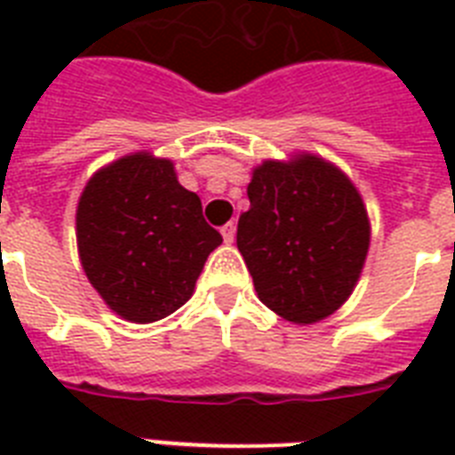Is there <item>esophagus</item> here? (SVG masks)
Masks as SVG:
<instances>
[{"label": "esophagus", "mask_w": 455, "mask_h": 455, "mask_svg": "<svg viewBox=\"0 0 455 455\" xmlns=\"http://www.w3.org/2000/svg\"><path fill=\"white\" fill-rule=\"evenodd\" d=\"M221 235H224V243H234V238H235L234 221H228V224H224V227H221Z\"/></svg>", "instance_id": "esophagus-1"}]
</instances>
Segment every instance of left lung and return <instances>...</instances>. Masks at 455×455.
Returning <instances> with one entry per match:
<instances>
[{
  "instance_id": "8db88e82",
  "label": "left lung",
  "mask_w": 455,
  "mask_h": 455,
  "mask_svg": "<svg viewBox=\"0 0 455 455\" xmlns=\"http://www.w3.org/2000/svg\"><path fill=\"white\" fill-rule=\"evenodd\" d=\"M235 243L257 298L292 323H316L352 295L371 243L359 191L323 157L264 160L248 184Z\"/></svg>"
}]
</instances>
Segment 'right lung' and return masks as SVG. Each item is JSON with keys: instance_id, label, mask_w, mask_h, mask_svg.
Listing matches in <instances>:
<instances>
[{"instance_id": "1", "label": "right lung", "mask_w": 455, "mask_h": 455, "mask_svg": "<svg viewBox=\"0 0 455 455\" xmlns=\"http://www.w3.org/2000/svg\"><path fill=\"white\" fill-rule=\"evenodd\" d=\"M75 221L89 283L132 323L177 311L221 243L198 196L177 181L174 164L151 153L124 156L96 172Z\"/></svg>"}]
</instances>
